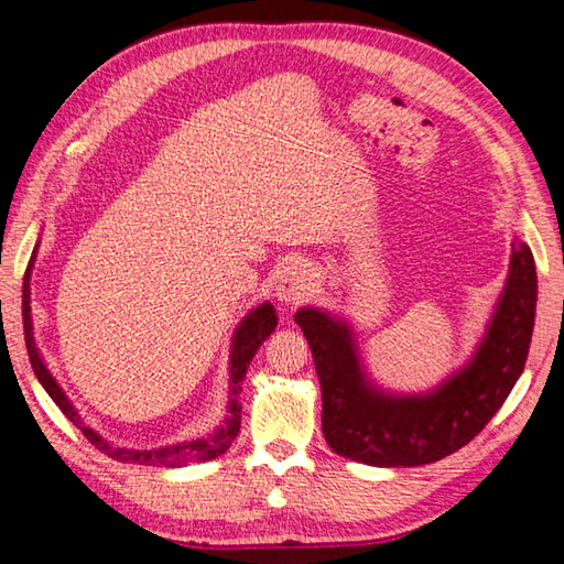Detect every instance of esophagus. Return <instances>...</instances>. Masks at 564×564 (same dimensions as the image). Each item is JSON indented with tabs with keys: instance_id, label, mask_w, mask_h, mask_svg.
Listing matches in <instances>:
<instances>
[{
	"instance_id": "obj_1",
	"label": "esophagus",
	"mask_w": 564,
	"mask_h": 564,
	"mask_svg": "<svg viewBox=\"0 0 564 564\" xmlns=\"http://www.w3.org/2000/svg\"><path fill=\"white\" fill-rule=\"evenodd\" d=\"M313 292H315V275L301 263L289 265L286 270H282V275L275 284V294L284 305L308 301L313 296Z\"/></svg>"
}]
</instances>
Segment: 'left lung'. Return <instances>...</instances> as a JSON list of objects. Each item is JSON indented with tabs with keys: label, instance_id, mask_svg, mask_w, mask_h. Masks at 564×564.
Segmentation results:
<instances>
[{
	"label": "left lung",
	"instance_id": "obj_1",
	"mask_svg": "<svg viewBox=\"0 0 564 564\" xmlns=\"http://www.w3.org/2000/svg\"><path fill=\"white\" fill-rule=\"evenodd\" d=\"M508 280L470 362L435 390L390 395L373 386L346 319L301 308L322 386V433L338 454L367 466H423L460 449L499 412L527 362L536 315L532 249L513 240Z\"/></svg>",
	"mask_w": 564,
	"mask_h": 564
}]
</instances>
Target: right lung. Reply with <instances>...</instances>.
<instances>
[{
	"instance_id": "add662e5",
	"label": "right lung",
	"mask_w": 564,
	"mask_h": 564,
	"mask_svg": "<svg viewBox=\"0 0 564 564\" xmlns=\"http://www.w3.org/2000/svg\"><path fill=\"white\" fill-rule=\"evenodd\" d=\"M35 253L32 251L30 263L23 278V329H25V346L30 355V365L35 369V377L44 386V390L58 404L61 412L70 419L77 429L84 433L96 449L108 454L115 460H122V464H139V466H160V468H178L187 464H197V460H212L216 456L224 454L232 440L240 433V421H242V404H240V390L242 381L247 377V369L253 360L256 350L261 348L263 340L275 332L278 327V313L272 308V303H261L259 308H253L237 327L232 336V346H230V404H228V416L226 421L218 425V429L207 435L193 442H178V445H169L160 449H127V447H115L108 440L100 437L96 431H91L87 423H82L77 409L70 404V400L65 398V392L56 383V379L51 377V371L46 369L42 355L35 346V334H32V308H30V275H32V265H35Z\"/></svg>"
}]
</instances>
